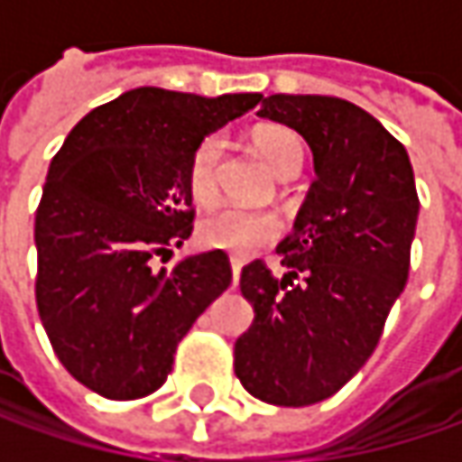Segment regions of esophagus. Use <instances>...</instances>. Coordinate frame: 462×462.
<instances>
[{
	"mask_svg": "<svg viewBox=\"0 0 462 462\" xmlns=\"http://www.w3.org/2000/svg\"><path fill=\"white\" fill-rule=\"evenodd\" d=\"M241 267H244V262H241V259L236 257V254H231V273H234V280H239Z\"/></svg>",
	"mask_w": 462,
	"mask_h": 462,
	"instance_id": "34e87169",
	"label": "esophagus"
}]
</instances>
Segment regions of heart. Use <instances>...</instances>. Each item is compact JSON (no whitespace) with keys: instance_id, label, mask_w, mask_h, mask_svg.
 I'll list each match as a JSON object with an SVG mask.
<instances>
[{"instance_id":"heart-1","label":"heart","mask_w":462,"mask_h":462,"mask_svg":"<svg viewBox=\"0 0 462 462\" xmlns=\"http://www.w3.org/2000/svg\"><path fill=\"white\" fill-rule=\"evenodd\" d=\"M252 141L275 174L280 177L298 174V169L303 164V143L291 128L262 125L252 134ZM223 153H226L223 134L203 135L189 153L187 189L195 203L210 205L218 198ZM280 231H282V223L277 218V213L252 210V208H239V205H223L218 210L208 213L198 226V236L205 246L223 249L239 257H246L257 252L259 246L273 244L280 236Z\"/></svg>"}]
</instances>
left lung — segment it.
<instances>
[{"label":"left lung","mask_w":462,"mask_h":462,"mask_svg":"<svg viewBox=\"0 0 462 462\" xmlns=\"http://www.w3.org/2000/svg\"><path fill=\"white\" fill-rule=\"evenodd\" d=\"M259 116L306 138L316 180L277 246L291 273L275 277L262 259L241 270L254 321L234 345V370L254 399L310 406L334 396L378 346L409 277L417 185L403 143L346 99L270 95Z\"/></svg>","instance_id":"8db88e82"}]
</instances>
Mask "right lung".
Wrapping results in <instances>:
<instances>
[{"label": "right lung", "mask_w": 462, "mask_h": 462, "mask_svg": "<svg viewBox=\"0 0 462 462\" xmlns=\"http://www.w3.org/2000/svg\"><path fill=\"white\" fill-rule=\"evenodd\" d=\"M259 99L138 87L81 117L53 156L35 210V303L56 357L89 391H159L182 337L231 285L223 249L171 273L153 259L192 234V149Z\"/></svg>", "instance_id": "1"}]
</instances>
